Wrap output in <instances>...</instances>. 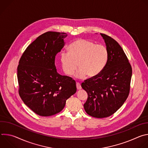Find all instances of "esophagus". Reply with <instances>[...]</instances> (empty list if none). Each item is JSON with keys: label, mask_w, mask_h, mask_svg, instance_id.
Returning a JSON list of instances; mask_svg holds the SVG:
<instances>
[{"label": "esophagus", "mask_w": 148, "mask_h": 148, "mask_svg": "<svg viewBox=\"0 0 148 148\" xmlns=\"http://www.w3.org/2000/svg\"><path fill=\"white\" fill-rule=\"evenodd\" d=\"M76 86H77V90H81V85H80V84H79V83L77 82V84H76Z\"/></svg>", "instance_id": "34e87169"}]
</instances>
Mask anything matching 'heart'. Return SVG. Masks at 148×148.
<instances>
[{"label": "heart", "mask_w": 148, "mask_h": 148, "mask_svg": "<svg viewBox=\"0 0 148 148\" xmlns=\"http://www.w3.org/2000/svg\"><path fill=\"white\" fill-rule=\"evenodd\" d=\"M67 50L69 53L62 52L60 55L62 70L65 74L71 76L78 65L79 69L75 75L78 78H84L87 75L90 78L97 77L103 70L108 58L106 46L83 38L74 41Z\"/></svg>", "instance_id": "obj_1"}]
</instances>
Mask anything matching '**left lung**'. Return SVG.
<instances>
[{
    "label": "left lung",
    "mask_w": 148,
    "mask_h": 148,
    "mask_svg": "<svg viewBox=\"0 0 148 148\" xmlns=\"http://www.w3.org/2000/svg\"><path fill=\"white\" fill-rule=\"evenodd\" d=\"M101 35L108 50L107 64L99 75L81 84L88 94L84 110L97 118L110 116L121 107L130 94L132 73L129 60L118 42L106 34Z\"/></svg>",
    "instance_id": "8db88e82"
}]
</instances>
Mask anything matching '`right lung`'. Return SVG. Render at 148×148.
I'll use <instances>...</instances> for the list:
<instances>
[{
	"label": "right lung",
	"instance_id": "1",
	"mask_svg": "<svg viewBox=\"0 0 148 148\" xmlns=\"http://www.w3.org/2000/svg\"><path fill=\"white\" fill-rule=\"evenodd\" d=\"M65 33L47 32L27 47L17 67L18 93L36 114L49 116L61 111L77 91L71 77L57 72L56 56L64 46Z\"/></svg>",
	"mask_w": 148,
	"mask_h": 148
}]
</instances>
